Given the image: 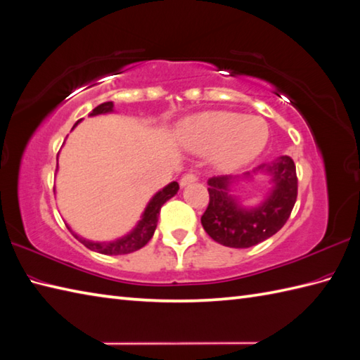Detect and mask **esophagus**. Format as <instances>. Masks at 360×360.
Wrapping results in <instances>:
<instances>
[{"label": "esophagus", "instance_id": "34e87169", "mask_svg": "<svg viewBox=\"0 0 360 360\" xmlns=\"http://www.w3.org/2000/svg\"><path fill=\"white\" fill-rule=\"evenodd\" d=\"M198 181V174L196 173H187L184 174V176L181 178V187H186V186H190V184H193Z\"/></svg>", "mask_w": 360, "mask_h": 360}]
</instances>
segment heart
Listing matches in <instances>:
<instances>
[{"mask_svg": "<svg viewBox=\"0 0 360 360\" xmlns=\"http://www.w3.org/2000/svg\"><path fill=\"white\" fill-rule=\"evenodd\" d=\"M269 129L257 116L233 112H208L190 120L184 141L193 152L205 153L213 148V162L224 170L245 165L262 152Z\"/></svg>", "mask_w": 360, "mask_h": 360, "instance_id": "1", "label": "heart"}]
</instances>
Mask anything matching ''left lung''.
Here are the masks:
<instances>
[{"label": "left lung", "mask_w": 360, "mask_h": 360, "mask_svg": "<svg viewBox=\"0 0 360 360\" xmlns=\"http://www.w3.org/2000/svg\"><path fill=\"white\" fill-rule=\"evenodd\" d=\"M265 173L273 187L264 202L245 208L230 195V186L238 178L214 176L208 179V202L200 222L207 235L225 247L248 248L278 233L290 218L297 198L296 165L290 156H281L271 164H261L244 178Z\"/></svg>", "instance_id": "obj_1"}]
</instances>
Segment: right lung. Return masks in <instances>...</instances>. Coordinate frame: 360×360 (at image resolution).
I'll return each mask as SVG.
<instances>
[{
	"label": "right lung",
	"mask_w": 360,
	"mask_h": 360,
	"mask_svg": "<svg viewBox=\"0 0 360 360\" xmlns=\"http://www.w3.org/2000/svg\"><path fill=\"white\" fill-rule=\"evenodd\" d=\"M110 112H113V103L108 101V103H103V104H99L98 107H95L94 110H91L90 116H96V115H103V113H110ZM78 122L73 125V129L77 127ZM178 190H179V184L176 181H173V182L169 184V186L158 191V193L152 199H150V202L146 207L144 213H142L139 222L136 224V227L133 229L129 233V235H125V236L116 239V240H110V242H91V240H87L84 238L78 236L77 233H75L73 230H70L69 225H67V229L70 230L72 235L77 238L81 242V244H84L87 248L94 250V252H98V253H101V255H127V253H131V252H136V250L144 247L147 242L152 239L153 233L156 230V225H158V216H160L161 207L170 198H173L174 195H176Z\"/></svg>",
	"instance_id": "obj_1"
}]
</instances>
